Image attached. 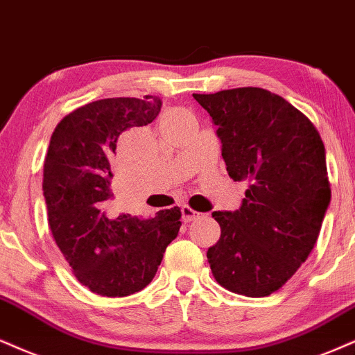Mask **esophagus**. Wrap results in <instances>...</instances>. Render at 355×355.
<instances>
[{"label":"esophagus","mask_w":355,"mask_h":355,"mask_svg":"<svg viewBox=\"0 0 355 355\" xmlns=\"http://www.w3.org/2000/svg\"><path fill=\"white\" fill-rule=\"evenodd\" d=\"M199 217H200V214L198 211H194V209L189 207V205H182V220L192 222Z\"/></svg>","instance_id":"obj_1"}]
</instances>
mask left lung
Listing matches in <instances>:
<instances>
[{
  "instance_id": "obj_1",
  "label": "left lung",
  "mask_w": 355,
  "mask_h": 355,
  "mask_svg": "<svg viewBox=\"0 0 355 355\" xmlns=\"http://www.w3.org/2000/svg\"><path fill=\"white\" fill-rule=\"evenodd\" d=\"M217 125L242 207L212 212L220 239L207 250L216 282L250 298L278 291L304 263L331 202L326 153L304 113L258 87L192 94Z\"/></svg>"
}]
</instances>
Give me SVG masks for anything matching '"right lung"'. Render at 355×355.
<instances>
[{"mask_svg":"<svg viewBox=\"0 0 355 355\" xmlns=\"http://www.w3.org/2000/svg\"><path fill=\"white\" fill-rule=\"evenodd\" d=\"M161 105L155 95L97 100L65 115L51 137L42 174L47 224L73 277L100 296L146 288L181 227L179 207L153 218L107 211L118 137L151 123Z\"/></svg>","mask_w":355,"mask_h":355,"instance_id":"obj_1","label":"right lung"}]
</instances>
